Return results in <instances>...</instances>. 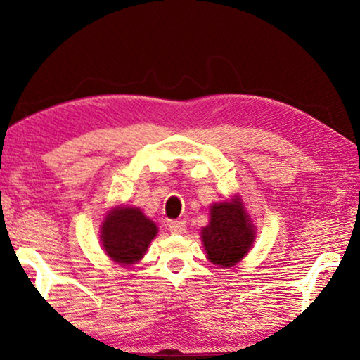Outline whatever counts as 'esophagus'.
<instances>
[{
    "label": "esophagus",
    "mask_w": 360,
    "mask_h": 360,
    "mask_svg": "<svg viewBox=\"0 0 360 360\" xmlns=\"http://www.w3.org/2000/svg\"><path fill=\"white\" fill-rule=\"evenodd\" d=\"M186 227H187V225H186L184 221H169V222H168L169 231H172V233H176V235L184 233Z\"/></svg>",
    "instance_id": "1"
}]
</instances>
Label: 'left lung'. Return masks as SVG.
<instances>
[{
  "label": "left lung",
  "mask_w": 360,
  "mask_h": 360,
  "mask_svg": "<svg viewBox=\"0 0 360 360\" xmlns=\"http://www.w3.org/2000/svg\"><path fill=\"white\" fill-rule=\"evenodd\" d=\"M254 238V227L238 200L211 206V219L202 230V240L212 264L225 268L238 264Z\"/></svg>",
  "instance_id": "1"
}]
</instances>
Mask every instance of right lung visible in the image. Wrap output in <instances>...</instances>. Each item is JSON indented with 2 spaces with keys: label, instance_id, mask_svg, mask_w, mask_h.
<instances>
[{
  "label": "right lung",
  "instance_id": "right-lung-1",
  "mask_svg": "<svg viewBox=\"0 0 360 360\" xmlns=\"http://www.w3.org/2000/svg\"><path fill=\"white\" fill-rule=\"evenodd\" d=\"M155 235L157 225L138 208H115L101 225V241L106 254L124 265L141 259Z\"/></svg>",
  "mask_w": 360,
  "mask_h": 360
}]
</instances>
